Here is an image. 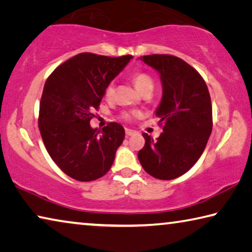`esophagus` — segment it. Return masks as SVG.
Wrapping results in <instances>:
<instances>
[{
    "instance_id": "esophagus-1",
    "label": "esophagus",
    "mask_w": 252,
    "mask_h": 252,
    "mask_svg": "<svg viewBox=\"0 0 252 252\" xmlns=\"http://www.w3.org/2000/svg\"><path fill=\"white\" fill-rule=\"evenodd\" d=\"M125 133H126L127 136H131V135H133V134L135 133V130L129 129V128H126V129H125Z\"/></svg>"
}]
</instances>
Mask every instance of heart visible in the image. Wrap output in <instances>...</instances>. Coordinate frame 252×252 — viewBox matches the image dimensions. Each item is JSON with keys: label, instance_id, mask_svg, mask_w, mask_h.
<instances>
[{"label": "heart", "instance_id": "b5f03b06", "mask_svg": "<svg viewBox=\"0 0 252 252\" xmlns=\"http://www.w3.org/2000/svg\"><path fill=\"white\" fill-rule=\"evenodd\" d=\"M133 82H134L136 89H137L139 93H143L144 90L148 87H153V85H154L153 79H152V78L148 76L147 73H144V72H136L133 76ZM114 93H115L114 84H109L108 86H107L106 90H105L106 97L111 98L114 96ZM136 115L137 114L124 113L122 115V117H123V119H125V121H130V118L133 116H136Z\"/></svg>", "mask_w": 252, "mask_h": 252}]
</instances>
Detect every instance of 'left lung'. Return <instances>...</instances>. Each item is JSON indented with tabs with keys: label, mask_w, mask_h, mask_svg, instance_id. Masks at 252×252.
Masks as SVG:
<instances>
[{
	"label": "left lung",
	"mask_w": 252,
	"mask_h": 252,
	"mask_svg": "<svg viewBox=\"0 0 252 252\" xmlns=\"http://www.w3.org/2000/svg\"><path fill=\"white\" fill-rule=\"evenodd\" d=\"M159 73L163 94L155 114L163 133L154 141L144 133L138 159L148 174L173 180L187 173L203 153L212 131L211 98L203 78L181 58L151 55L139 58Z\"/></svg>",
	"instance_id": "1"
}]
</instances>
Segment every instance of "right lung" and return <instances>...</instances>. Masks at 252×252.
<instances>
[{
  "mask_svg": "<svg viewBox=\"0 0 252 252\" xmlns=\"http://www.w3.org/2000/svg\"><path fill=\"white\" fill-rule=\"evenodd\" d=\"M131 56L111 58L84 52L53 70L40 101L39 129L49 155L60 170L80 182L104 176L125 137L118 123L92 128L106 87Z\"/></svg>",
  "mask_w": 252,
  "mask_h": 252,
  "instance_id": "right-lung-1",
  "label": "right lung"
}]
</instances>
